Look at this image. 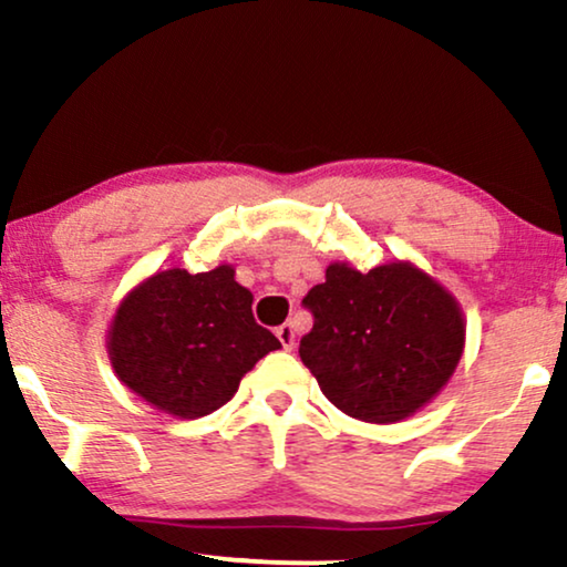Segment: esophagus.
<instances>
[{
  "label": "esophagus",
  "mask_w": 567,
  "mask_h": 567,
  "mask_svg": "<svg viewBox=\"0 0 567 567\" xmlns=\"http://www.w3.org/2000/svg\"><path fill=\"white\" fill-rule=\"evenodd\" d=\"M276 336L281 340V346L286 351H291L293 346H297V328H293V322H284L276 328Z\"/></svg>",
  "instance_id": "34e87169"
}]
</instances>
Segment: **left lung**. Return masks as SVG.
Wrapping results in <instances>:
<instances>
[{
  "mask_svg": "<svg viewBox=\"0 0 567 567\" xmlns=\"http://www.w3.org/2000/svg\"><path fill=\"white\" fill-rule=\"evenodd\" d=\"M305 307L315 324L299 343L301 361L324 398L359 421H405L444 390L462 359L460 301L410 260L369 274L330 262Z\"/></svg>",
  "mask_w": 567,
  "mask_h": 567,
  "instance_id": "8db88e82",
  "label": "left lung"
}]
</instances>
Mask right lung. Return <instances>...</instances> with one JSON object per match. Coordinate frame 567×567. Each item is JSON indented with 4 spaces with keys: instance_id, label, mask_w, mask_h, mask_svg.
<instances>
[{
    "instance_id": "1",
    "label": "right lung",
    "mask_w": 567,
    "mask_h": 567,
    "mask_svg": "<svg viewBox=\"0 0 567 567\" xmlns=\"http://www.w3.org/2000/svg\"><path fill=\"white\" fill-rule=\"evenodd\" d=\"M274 332L252 317V293L221 262L206 274L167 268L134 286L107 328V359L131 392L162 413L204 417L235 398Z\"/></svg>"
}]
</instances>
